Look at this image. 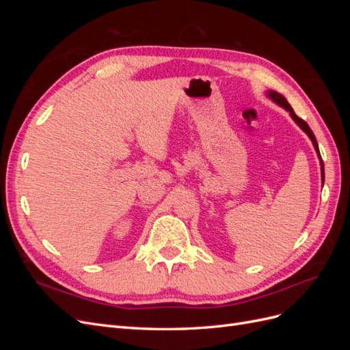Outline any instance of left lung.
Listing matches in <instances>:
<instances>
[{"label": "left lung", "mask_w": 350, "mask_h": 350, "mask_svg": "<svg viewBox=\"0 0 350 350\" xmlns=\"http://www.w3.org/2000/svg\"><path fill=\"white\" fill-rule=\"evenodd\" d=\"M267 93V96L274 102V103H278L279 107H282V108H284L286 111L289 112V115L292 116V120L299 125V129L310 137V140L312 142V144H314V149H315V152H317V156H319V159H320V165H321V181L324 183V163H323V159H321V154H320V149H319V143H317V139H315V135H314V133L311 131V129H310V125L306 124L304 120H301L298 115H296L295 112H293V109H292V107L289 105V102L286 100V98L283 96V94H280V93H278V92H274V90H267L266 92Z\"/></svg>", "instance_id": "1"}]
</instances>
